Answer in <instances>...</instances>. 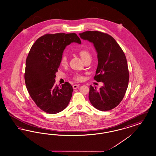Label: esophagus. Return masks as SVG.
I'll return each instance as SVG.
<instances>
[{"instance_id":"esophagus-1","label":"esophagus","mask_w":156,"mask_h":156,"mask_svg":"<svg viewBox=\"0 0 156 156\" xmlns=\"http://www.w3.org/2000/svg\"><path fill=\"white\" fill-rule=\"evenodd\" d=\"M80 87V86H79L78 85H76V84H75V85H74L73 86V87L74 89H77L78 87Z\"/></svg>"}]
</instances>
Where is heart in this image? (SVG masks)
I'll list each match as a JSON object with an SVG mask.
<instances>
[{"mask_svg":"<svg viewBox=\"0 0 156 156\" xmlns=\"http://www.w3.org/2000/svg\"><path fill=\"white\" fill-rule=\"evenodd\" d=\"M78 54L81 57V58L83 60H86L87 58H91V55L90 52L85 49H82L78 51ZM67 57L66 55H63L60 59V64L64 66L67 65ZM73 79L75 81H81L83 79V77L81 75H79L78 74H76L73 76Z\"/></svg>","mask_w":156,"mask_h":156,"instance_id":"obj_1","label":"heart"}]
</instances>
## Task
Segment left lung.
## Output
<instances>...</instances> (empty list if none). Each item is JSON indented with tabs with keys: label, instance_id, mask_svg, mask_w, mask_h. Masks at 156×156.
<instances>
[{
	"label": "left lung",
	"instance_id": "obj_1",
	"mask_svg": "<svg viewBox=\"0 0 156 156\" xmlns=\"http://www.w3.org/2000/svg\"><path fill=\"white\" fill-rule=\"evenodd\" d=\"M79 35L94 44L98 60L94 80L104 83L99 90L90 86L89 100L98 110H110L123 99L128 86L129 75L124 53L116 41L106 33L89 31Z\"/></svg>",
	"mask_w": 156,
	"mask_h": 156
}]
</instances>
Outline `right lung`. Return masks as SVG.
Wrapping results in <instances>:
<instances>
[{
  "mask_svg": "<svg viewBox=\"0 0 156 156\" xmlns=\"http://www.w3.org/2000/svg\"><path fill=\"white\" fill-rule=\"evenodd\" d=\"M73 42L81 44L75 33L47 34L35 41L27 57L26 87L32 99L44 112H60L71 100L73 91L71 84L66 82L59 87L55 83L63 51Z\"/></svg>",
  "mask_w": 156,
  "mask_h": 156,
  "instance_id": "right-lung-1",
  "label": "right lung"
}]
</instances>
